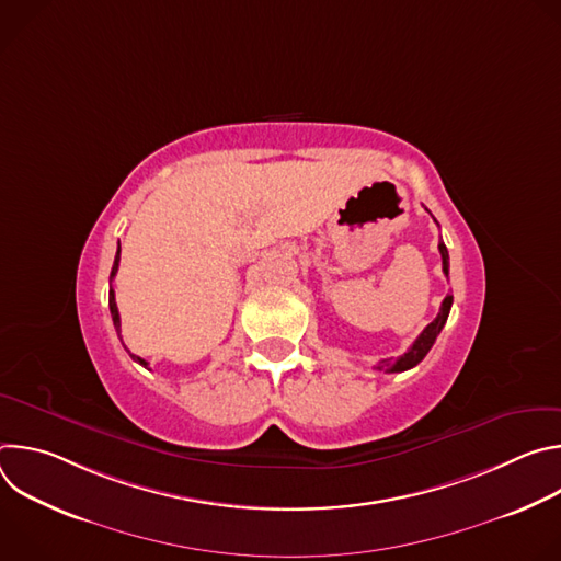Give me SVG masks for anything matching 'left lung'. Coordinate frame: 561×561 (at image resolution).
I'll return each instance as SVG.
<instances>
[{"label": "left lung", "instance_id": "1", "mask_svg": "<svg viewBox=\"0 0 561 561\" xmlns=\"http://www.w3.org/2000/svg\"><path fill=\"white\" fill-rule=\"evenodd\" d=\"M439 253H442V268L448 277V251L444 247V242H439ZM450 306H453V295H446L444 301H442V308L437 312V317L433 319V322L422 331V335L413 342V346L397 359H379L377 362V370H386V373H402V370H409L413 366H417L426 353L433 348L437 335L442 333L446 319H448V312H450Z\"/></svg>", "mask_w": 561, "mask_h": 561}]
</instances>
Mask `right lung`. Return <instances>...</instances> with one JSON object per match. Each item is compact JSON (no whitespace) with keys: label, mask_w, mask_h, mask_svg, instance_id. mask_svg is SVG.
<instances>
[{"label":"right lung","mask_w":561,"mask_h":561,"mask_svg":"<svg viewBox=\"0 0 561 561\" xmlns=\"http://www.w3.org/2000/svg\"><path fill=\"white\" fill-rule=\"evenodd\" d=\"M119 253H122V249L117 247V255H115V264H113V271H111V279L117 275V268H119ZM108 308H111V314H113V324H115V331L119 333V327H122V322H119V310H117V304H115V290L111 288L108 290ZM119 340H122V335H119ZM137 364H141L144 368H148V362L146 359H141V357H137V355H130Z\"/></svg>","instance_id":"right-lung-1"}]
</instances>
